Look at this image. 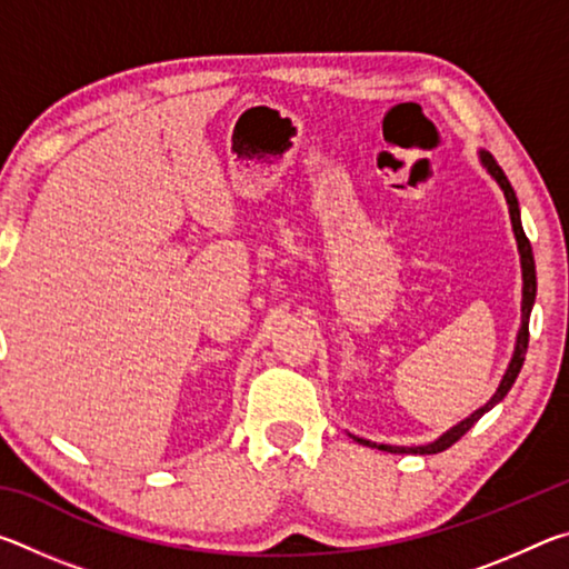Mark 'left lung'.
Segmentation results:
<instances>
[{"label":"left lung","instance_id":"8db88e82","mask_svg":"<svg viewBox=\"0 0 569 569\" xmlns=\"http://www.w3.org/2000/svg\"><path fill=\"white\" fill-rule=\"evenodd\" d=\"M479 162L481 168H485L489 176L495 178V182L505 192V200H507V208H509V220H512V233L517 240V250H519V266H522V321H519V331H517V341H515V351H512V359L507 363V371L502 381H499L497 391L489 397V401L485 407H479L477 411H471L467 419H461L455 427L447 429L445 435L439 439L429 441V445H419V447H393V445H377V441H369L363 437H353V441H359L363 447H371V449H379V451H389V455H439V451L449 449L455 441H459L461 437L467 435V431L475 427V423L485 417L489 409H495L499 401L507 397V391L512 389V383L517 381L519 371H522V363H525V353H527V343H529V313H532V306H535V296H537V273H535V256H532V246H529V240L525 236V228H522V218H519V203H517V196H515V188L509 186V180L505 176V170L497 166V160L489 156L487 150H479Z\"/></svg>","mask_w":569,"mask_h":569}]
</instances>
